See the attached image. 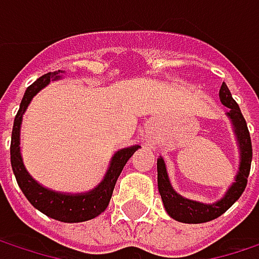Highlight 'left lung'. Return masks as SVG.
<instances>
[{"instance_id": "1", "label": "left lung", "mask_w": 259, "mask_h": 259, "mask_svg": "<svg viewBox=\"0 0 259 259\" xmlns=\"http://www.w3.org/2000/svg\"><path fill=\"white\" fill-rule=\"evenodd\" d=\"M219 99L227 108H230L228 117L233 121L234 132H235L238 148H240L238 172L235 176V181L228 189L225 196L222 199H219L218 202H213V204H202V202H196V201L183 198L172 189V186L169 183L163 159L160 157L157 160V186H159V193L162 196L165 210L172 219L183 222V224H204V222H210V221L222 216L241 196V193L244 192V189L247 186V177H249L250 163H252L250 133L247 129L246 120L240 111V106L233 99L231 91L225 82L221 87Z\"/></svg>"}]
</instances>
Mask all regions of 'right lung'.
Here are the masks:
<instances>
[{"instance_id": "add662e5", "label": "right lung", "mask_w": 259, "mask_h": 259, "mask_svg": "<svg viewBox=\"0 0 259 259\" xmlns=\"http://www.w3.org/2000/svg\"><path fill=\"white\" fill-rule=\"evenodd\" d=\"M57 75H58L57 72H54V73L49 72V73L40 76L35 82H32L26 88L24 99H22L21 106H19V111H18V114L15 117L13 130H12V144H10L12 169H13L16 181H18L21 190L24 192L26 199L37 210H40L41 213H45L46 216H49V218H52L55 221L69 222V224H72V222H85V221L94 219L96 216H99L100 213H103L106 210V207L109 204V199L112 196L115 183L118 180L124 165L133 156V153L139 148V145H133V147L120 150L118 153H115L103 181L88 193L63 195V193L45 189L37 181L32 180L29 177V174L26 172L25 166L22 163V157H21V148H19L21 121H22V115L25 112L28 103L31 102V99L43 87H46L51 82V79L58 78Z\"/></svg>"}]
</instances>
